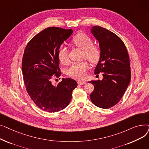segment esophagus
Instances as JSON below:
<instances>
[{
	"mask_svg": "<svg viewBox=\"0 0 149 149\" xmlns=\"http://www.w3.org/2000/svg\"><path fill=\"white\" fill-rule=\"evenodd\" d=\"M86 83V81H78V84H80V85H84V84H85Z\"/></svg>",
	"mask_w": 149,
	"mask_h": 149,
	"instance_id": "esophagus-1",
	"label": "esophagus"
}]
</instances>
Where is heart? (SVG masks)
I'll return each instance as SVG.
<instances>
[{"label":"heart","mask_w":149,"mask_h":149,"mask_svg":"<svg viewBox=\"0 0 149 149\" xmlns=\"http://www.w3.org/2000/svg\"><path fill=\"white\" fill-rule=\"evenodd\" d=\"M72 43L77 48L83 50V57L91 63H96L100 57V49L97 46L92 45L91 38L87 35L81 33L76 35L72 40ZM58 57L61 63L67 64L69 59L65 46H61L58 52ZM89 66L86 61L73 63L68 69V74L75 79H83L85 77Z\"/></svg>","instance_id":"obj_1"}]
</instances>
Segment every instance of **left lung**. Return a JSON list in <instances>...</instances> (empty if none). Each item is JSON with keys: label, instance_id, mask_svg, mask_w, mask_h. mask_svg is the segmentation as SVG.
Returning a JSON list of instances; mask_svg holds the SVG:
<instances>
[{"label": "left lung", "instance_id": "left-lung-1", "mask_svg": "<svg viewBox=\"0 0 149 149\" xmlns=\"http://www.w3.org/2000/svg\"><path fill=\"white\" fill-rule=\"evenodd\" d=\"M91 33L98 40L101 52L94 74L103 72V79L89 81L94 86L90 98L97 107L108 109L119 102L130 81L129 54L121 39L111 31L94 26Z\"/></svg>", "mask_w": 149, "mask_h": 149}]
</instances>
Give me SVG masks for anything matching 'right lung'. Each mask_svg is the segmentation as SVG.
<instances>
[{
	"label": "right lung",
	"instance_id": "1",
	"mask_svg": "<svg viewBox=\"0 0 149 149\" xmlns=\"http://www.w3.org/2000/svg\"><path fill=\"white\" fill-rule=\"evenodd\" d=\"M72 33L70 29L46 28L29 42L23 54L22 69L26 91L34 103L48 112L67 107L77 86L71 79L63 78L57 85L51 83L53 75H61L58 57L60 46Z\"/></svg>",
	"mask_w": 149,
	"mask_h": 149
}]
</instances>
